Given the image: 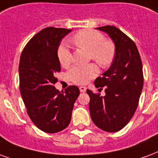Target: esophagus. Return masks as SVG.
<instances>
[{"instance_id": "34e87169", "label": "esophagus", "mask_w": 158, "mask_h": 158, "mask_svg": "<svg viewBox=\"0 0 158 158\" xmlns=\"http://www.w3.org/2000/svg\"><path fill=\"white\" fill-rule=\"evenodd\" d=\"M79 89H80L81 93H85L86 90H87V87H83V86H81V87H79Z\"/></svg>"}]
</instances>
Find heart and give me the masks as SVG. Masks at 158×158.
Masks as SVG:
<instances>
[{"label": "heart", "mask_w": 158, "mask_h": 158, "mask_svg": "<svg viewBox=\"0 0 158 158\" xmlns=\"http://www.w3.org/2000/svg\"><path fill=\"white\" fill-rule=\"evenodd\" d=\"M72 41L79 48L89 50V58L93 59L103 68H108L114 60L116 49L114 44L98 31L83 29L72 38ZM59 61L63 67H67L72 60V53L69 46L63 43L57 50ZM98 68L94 63L85 65H74L69 70L67 77L71 82L85 84L96 77Z\"/></svg>", "instance_id": "1"}]
</instances>
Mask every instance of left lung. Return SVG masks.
Returning a JSON list of instances; mask_svg holds the SVG:
<instances>
[{
	"instance_id": "obj_1",
	"label": "left lung",
	"mask_w": 158,
	"mask_h": 158,
	"mask_svg": "<svg viewBox=\"0 0 158 158\" xmlns=\"http://www.w3.org/2000/svg\"><path fill=\"white\" fill-rule=\"evenodd\" d=\"M106 32L115 44V58L108 71L94 83L105 96L87 90L93 123L107 132H116L127 125L139 104L143 87L142 62L133 40L114 26L97 27ZM99 90V89H98Z\"/></svg>"
}]
</instances>
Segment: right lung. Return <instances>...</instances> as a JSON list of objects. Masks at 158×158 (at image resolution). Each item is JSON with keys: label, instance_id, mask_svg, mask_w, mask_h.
Masks as SVG:
<instances>
[{"label": "right lung", "instance_id": "1", "mask_svg": "<svg viewBox=\"0 0 158 158\" xmlns=\"http://www.w3.org/2000/svg\"><path fill=\"white\" fill-rule=\"evenodd\" d=\"M71 29L45 27L24 47L19 62V88L31 120L46 133H56L67 127L76 100L77 86L60 92L55 87L56 72L60 71L57 49L62 38Z\"/></svg>", "mask_w": 158, "mask_h": 158}]
</instances>
